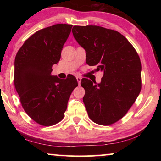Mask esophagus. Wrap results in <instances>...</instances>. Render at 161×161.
<instances>
[{
  "label": "esophagus",
  "instance_id": "1",
  "mask_svg": "<svg viewBox=\"0 0 161 161\" xmlns=\"http://www.w3.org/2000/svg\"><path fill=\"white\" fill-rule=\"evenodd\" d=\"M77 82L79 85H80V83H81V78L80 77H77Z\"/></svg>",
  "mask_w": 161,
  "mask_h": 161
}]
</instances>
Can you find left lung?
<instances>
[{"label":"left lung","mask_w":161,"mask_h":161,"mask_svg":"<svg viewBox=\"0 0 161 161\" xmlns=\"http://www.w3.org/2000/svg\"><path fill=\"white\" fill-rule=\"evenodd\" d=\"M77 42L86 51V62L102 71L99 84L83 78V102L89 117L103 126L123 118L141 89V64L133 45L120 32L97 25L72 28Z\"/></svg>","instance_id":"obj_1"}]
</instances>
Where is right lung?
Segmentation results:
<instances>
[{
	"label": "right lung",
	"instance_id": "add662e5",
	"mask_svg": "<svg viewBox=\"0 0 161 161\" xmlns=\"http://www.w3.org/2000/svg\"><path fill=\"white\" fill-rule=\"evenodd\" d=\"M72 28L68 24H56L40 30L25 40L16 54L15 89L23 109L42 126H53L64 118L70 95L78 86L72 75L65 80L51 75Z\"/></svg>",
	"mask_w": 161,
	"mask_h": 161
}]
</instances>
